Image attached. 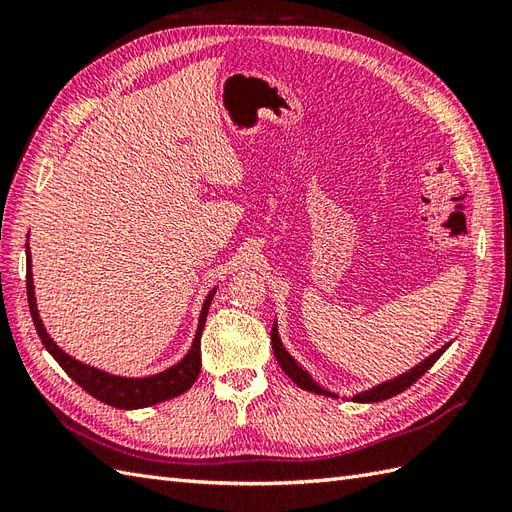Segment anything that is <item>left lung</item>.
I'll return each instance as SVG.
<instances>
[{
    "label": "left lung",
    "mask_w": 512,
    "mask_h": 512,
    "mask_svg": "<svg viewBox=\"0 0 512 512\" xmlns=\"http://www.w3.org/2000/svg\"><path fill=\"white\" fill-rule=\"evenodd\" d=\"M271 342H273V352H275L277 363H280V367L284 369V374H286L294 384L301 386L303 391H312V393H318V395H331L329 391H322L320 386H318L312 378L307 376V371H303V369L297 365V361H294L292 356L286 352V348H284L282 342H280V335H277L275 324H273V331H271ZM446 348H448V344H446L444 348H440L438 352H433L431 356H427V359H425L423 363H418L414 369L406 371L404 376H399V378L389 380V382H384V384H378V386H374V389H369V391H365V393H361V395H354L352 399H354V401H365V404H374V401L389 399V397H393V395H397V393H401V391H406L408 386H412L418 378H421L429 367H433V363H436V361L440 359V356L444 354ZM333 397H337V395H333Z\"/></svg>",
    "instance_id": "1"
}]
</instances>
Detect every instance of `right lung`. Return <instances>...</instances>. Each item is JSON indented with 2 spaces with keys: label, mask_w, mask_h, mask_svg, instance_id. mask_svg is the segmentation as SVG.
Returning a JSON list of instances; mask_svg holds the SVG:
<instances>
[{
  "label": "right lung",
  "mask_w": 512,
  "mask_h": 512,
  "mask_svg": "<svg viewBox=\"0 0 512 512\" xmlns=\"http://www.w3.org/2000/svg\"><path fill=\"white\" fill-rule=\"evenodd\" d=\"M213 294H215V290L209 292V297L203 305V312H200L198 331H196L190 352L185 354L177 365L162 371V374L147 376V378L111 376V374H106V371H100L96 367H89V365L74 361L72 356H68L64 350L57 348L53 339L46 335V329L42 327V320H40L38 307H36L34 280H32V254H29V245H27V303H29V312H32V320H34V327L38 331L40 342L44 344L46 350L51 352L53 359L61 365V369H64L76 384L83 386V389L91 397H96V399L104 401L106 406H113V408H121V410L147 408L153 404H160V401L173 399L190 389L200 374V335H203V327H205Z\"/></svg>",
  "instance_id": "right-lung-1"
}]
</instances>
